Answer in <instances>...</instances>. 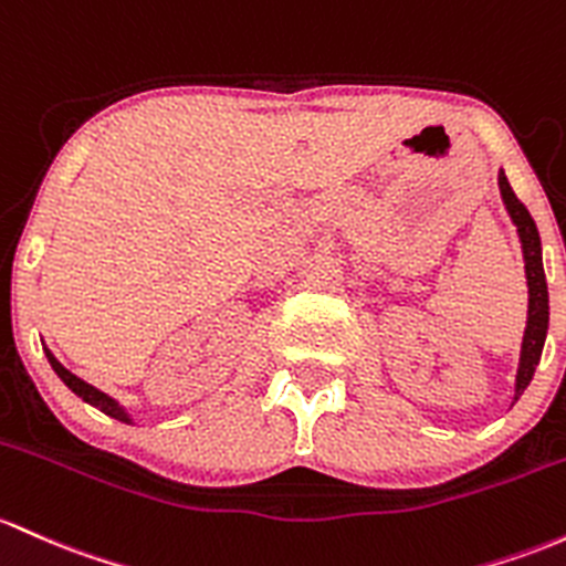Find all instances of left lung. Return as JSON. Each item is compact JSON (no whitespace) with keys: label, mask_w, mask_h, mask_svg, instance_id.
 Listing matches in <instances>:
<instances>
[{"label":"left lung","mask_w":566,"mask_h":566,"mask_svg":"<svg viewBox=\"0 0 566 566\" xmlns=\"http://www.w3.org/2000/svg\"><path fill=\"white\" fill-rule=\"evenodd\" d=\"M496 182H500L502 203H505L515 231H518L521 252H524L526 287H530V312H526V331H524V340H521L518 374H515V397H513L515 402L521 395H524V389L530 387L532 376H535L539 365V354H543V346H545V335H548V284H545L543 244H539L535 220H532V214L526 212L524 203L515 198L505 171H500Z\"/></svg>","instance_id":"1"}]
</instances>
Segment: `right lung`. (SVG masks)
Segmentation results:
<instances>
[{
    "mask_svg": "<svg viewBox=\"0 0 566 566\" xmlns=\"http://www.w3.org/2000/svg\"><path fill=\"white\" fill-rule=\"evenodd\" d=\"M45 357H48V363H51V368L55 370V376H59L61 381H64L66 387H70L74 395H77V397H83V400L88 402V406L98 408V411H102V413H107V416H112V419L123 421V424H134L132 413H128L126 408L120 406V402H117V400H112V397H109V395H104L102 389L91 387V384H88V381H83V378H77V376H74V374H70V370H66L64 365H61L59 359L53 357V352H51V349H45Z\"/></svg>",
    "mask_w": 566,
    "mask_h": 566,
    "instance_id": "add662e5",
    "label": "right lung"
}]
</instances>
